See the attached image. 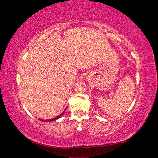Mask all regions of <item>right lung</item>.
Segmentation results:
<instances>
[{
  "label": "right lung",
  "instance_id": "add662e5",
  "mask_svg": "<svg viewBox=\"0 0 158 158\" xmlns=\"http://www.w3.org/2000/svg\"><path fill=\"white\" fill-rule=\"evenodd\" d=\"M64 112H65V110H64ZM64 112H63L61 113V114H60V115H58V116L56 117V118H52V119H50V120H42V119H39V120H41V121H45V122H51V121H54V120H57V119H59V118H61V116H62L63 114H64Z\"/></svg>",
  "mask_w": 158,
  "mask_h": 158
}]
</instances>
